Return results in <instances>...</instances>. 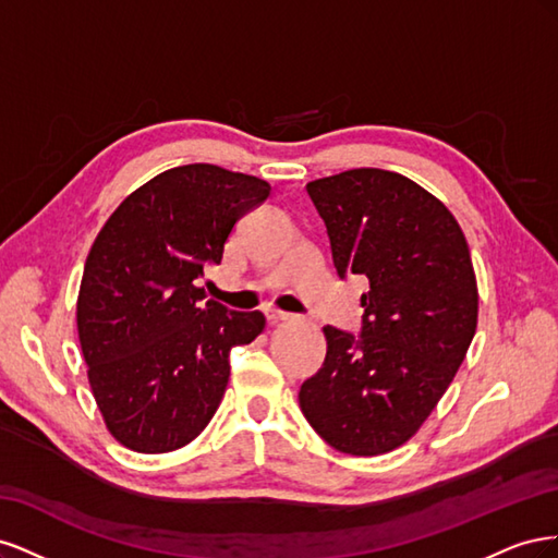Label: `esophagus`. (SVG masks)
Wrapping results in <instances>:
<instances>
[{"mask_svg":"<svg viewBox=\"0 0 558 558\" xmlns=\"http://www.w3.org/2000/svg\"><path fill=\"white\" fill-rule=\"evenodd\" d=\"M265 316H267V324H272V326L281 324V320H289L291 318L289 312H279V310H267Z\"/></svg>","mask_w":558,"mask_h":558,"instance_id":"34e87169","label":"esophagus"}]
</instances>
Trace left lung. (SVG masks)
I'll return each instance as SVG.
<instances>
[{
  "mask_svg": "<svg viewBox=\"0 0 558 558\" xmlns=\"http://www.w3.org/2000/svg\"><path fill=\"white\" fill-rule=\"evenodd\" d=\"M342 279L361 275V335L326 326L324 367L300 386L310 426L342 453L379 456L421 428L477 328L459 221L412 179L361 167L307 183Z\"/></svg>",
  "mask_w": 558,
  "mask_h": 558,
  "instance_id": "8db88e82",
  "label": "left lung"
}]
</instances>
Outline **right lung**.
<instances>
[{
    "label": "right lung",
    "instance_id": "obj_1",
    "mask_svg": "<svg viewBox=\"0 0 558 558\" xmlns=\"http://www.w3.org/2000/svg\"><path fill=\"white\" fill-rule=\"evenodd\" d=\"M269 183L223 167H172L109 216L83 267L76 326L109 433L140 453L181 449L207 428L230 377V349L265 328L197 279L221 265L234 223Z\"/></svg>",
    "mask_w": 558,
    "mask_h": 558
}]
</instances>
